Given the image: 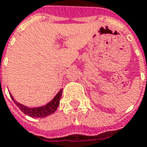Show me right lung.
<instances>
[{"instance_id": "1", "label": "right lung", "mask_w": 147, "mask_h": 147, "mask_svg": "<svg viewBox=\"0 0 147 147\" xmlns=\"http://www.w3.org/2000/svg\"><path fill=\"white\" fill-rule=\"evenodd\" d=\"M62 93H63V89H61L59 92L56 94V96H55L53 99L48 102L47 104L42 107H28L26 106L19 103L14 98L12 95L10 94V96L11 99L13 100L15 104L21 110L22 112L31 117H45L49 116L50 114H52L55 110H57L58 107L59 105V100L62 97Z\"/></svg>"}]
</instances>
